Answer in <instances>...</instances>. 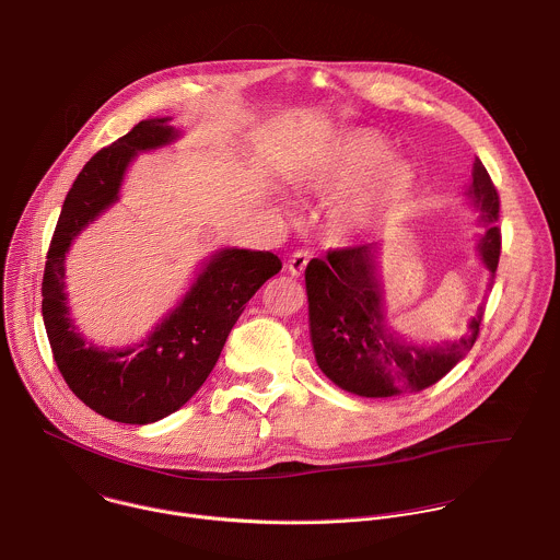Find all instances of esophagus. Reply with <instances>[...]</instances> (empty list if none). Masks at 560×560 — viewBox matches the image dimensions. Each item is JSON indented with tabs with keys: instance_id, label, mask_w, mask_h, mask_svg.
I'll return each instance as SVG.
<instances>
[{
	"instance_id": "esophagus-1",
	"label": "esophagus",
	"mask_w": 560,
	"mask_h": 560,
	"mask_svg": "<svg viewBox=\"0 0 560 560\" xmlns=\"http://www.w3.org/2000/svg\"><path fill=\"white\" fill-rule=\"evenodd\" d=\"M310 259H312V255H310L307 250H296V253L290 257V261H288L290 275H292V277H301V275L305 272Z\"/></svg>"
}]
</instances>
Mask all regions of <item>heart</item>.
Listing matches in <instances>:
<instances>
[{
    "instance_id": "heart-1",
    "label": "heart",
    "mask_w": 560,
    "mask_h": 560,
    "mask_svg": "<svg viewBox=\"0 0 560 560\" xmlns=\"http://www.w3.org/2000/svg\"><path fill=\"white\" fill-rule=\"evenodd\" d=\"M299 183L320 196L340 190L329 213L331 231L340 240H355L408 198L415 170L408 161L393 159L377 132L351 130L316 154Z\"/></svg>"
}]
</instances>
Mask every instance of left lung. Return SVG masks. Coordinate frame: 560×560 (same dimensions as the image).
<instances>
[{
	"label": "left lung",
	"instance_id": "obj_1",
	"mask_svg": "<svg viewBox=\"0 0 560 560\" xmlns=\"http://www.w3.org/2000/svg\"><path fill=\"white\" fill-rule=\"evenodd\" d=\"M471 176L465 196L485 224L480 255L493 285L502 253L500 196L480 159H476ZM375 259L377 246L362 244L334 248L325 261L316 259L307 266L305 285L316 362L336 386L360 397L421 393L471 351L480 334L485 303L460 340L434 347L410 345L386 325Z\"/></svg>",
	"mask_w": 560,
	"mask_h": 560
}]
</instances>
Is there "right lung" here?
<instances>
[{"mask_svg":"<svg viewBox=\"0 0 560 560\" xmlns=\"http://www.w3.org/2000/svg\"><path fill=\"white\" fill-rule=\"evenodd\" d=\"M176 137L167 117L143 119L95 152L62 202L47 250L40 310L54 362L84 406L117 423H154L185 406L213 371L246 303L281 270V259L268 250L222 248L143 342L100 349L80 336L67 307L65 255L73 237L119 198L135 154Z\"/></svg>","mask_w":560,"mask_h":560,"instance_id":"obj_1","label":"right lung"}]
</instances>
